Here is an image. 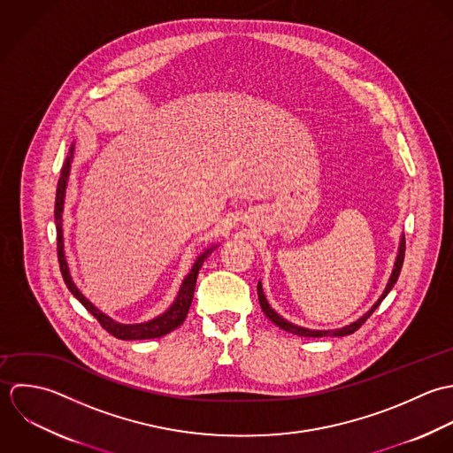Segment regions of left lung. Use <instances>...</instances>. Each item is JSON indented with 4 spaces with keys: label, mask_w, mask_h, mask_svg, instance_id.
<instances>
[{
    "label": "left lung",
    "mask_w": 453,
    "mask_h": 453,
    "mask_svg": "<svg viewBox=\"0 0 453 453\" xmlns=\"http://www.w3.org/2000/svg\"><path fill=\"white\" fill-rule=\"evenodd\" d=\"M404 250H406V242H404V236H403V240H401V245H399V254H397V261H395V266H394V272L390 274V280H388V283H387V287H385V290H383V294H381V297L372 304V308L365 313V315H362L361 319L357 320V322H354V324H350V326H347V327H342V329H333V331H311V329H304V327H299V326H294V324H290V322H287L285 319H281L274 310H273L272 306H270V303L266 301V297H265V292H263V287H261V281L257 283V296H259V303H261V308H263V311H265V315L272 320L273 324H276L278 327H281L283 331H287V333H292V334H297V336H303V338H322V336H349V334H352V333H356L359 327H361L362 324L372 315V311L380 306V303L385 299V296L392 290V287H394V283L397 281V278H399V273H401V268H403V261H404Z\"/></svg>",
    "instance_id": "8db88e82"
}]
</instances>
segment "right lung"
Wrapping results in <instances>:
<instances>
[{"label": "right lung", "instance_id": "obj_1", "mask_svg": "<svg viewBox=\"0 0 453 453\" xmlns=\"http://www.w3.org/2000/svg\"><path fill=\"white\" fill-rule=\"evenodd\" d=\"M72 157H73V145H72V150H70V157H66V163H65L63 172H61V179L58 183L56 210H54L56 229H58V261H59V268H61V274L65 278V283L68 285L70 292L86 306V310L91 311L92 317L101 324V327L104 331H108L111 336L119 338V340H152V338H161V336L172 333L173 329H177L179 326L183 324V320L188 313V308H190V303H192V297H194L197 273H199L204 259L208 257V254H211L213 249H208L204 254H201L197 257L192 270L181 283L180 292H179L175 303L163 315H159L154 320L143 322V324H119V322H115L113 319H110L108 315L99 311L91 301H88L84 297V294L77 288V285L73 283L70 272H68V265H66V257H65V245H63V217H61V213H63V203H65V192H66V181H68V175H70Z\"/></svg>", "mask_w": 453, "mask_h": 453}]
</instances>
